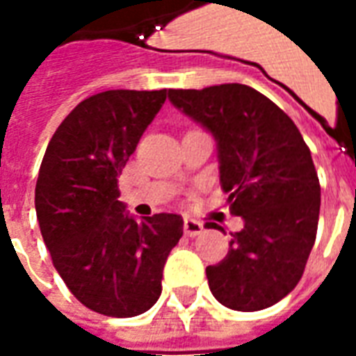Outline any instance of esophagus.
<instances>
[{
	"instance_id": "1",
	"label": "esophagus",
	"mask_w": 356,
	"mask_h": 356,
	"mask_svg": "<svg viewBox=\"0 0 356 356\" xmlns=\"http://www.w3.org/2000/svg\"><path fill=\"white\" fill-rule=\"evenodd\" d=\"M183 231H185L186 236L194 238V236H198V234L204 232V223L196 221V219H191V217H186L185 225H183Z\"/></svg>"
}]
</instances>
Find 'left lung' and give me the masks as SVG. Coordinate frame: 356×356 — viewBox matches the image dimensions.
<instances>
[{"instance_id":"8db88e82","label":"left lung","mask_w":356,"mask_h":356,"mask_svg":"<svg viewBox=\"0 0 356 356\" xmlns=\"http://www.w3.org/2000/svg\"><path fill=\"white\" fill-rule=\"evenodd\" d=\"M168 95L216 137L221 188L232 216L244 219L223 261L206 268L209 290L234 311L275 305L298 286L316 238L321 183L311 150L291 118L254 88L223 83Z\"/></svg>"}]
</instances>
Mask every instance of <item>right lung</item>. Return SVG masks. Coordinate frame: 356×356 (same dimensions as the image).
I'll list each match as a JSON object with an SVG mask.
<instances>
[{"label":"right lung","instance_id":"obj_1","mask_svg":"<svg viewBox=\"0 0 356 356\" xmlns=\"http://www.w3.org/2000/svg\"><path fill=\"white\" fill-rule=\"evenodd\" d=\"M168 97L110 89L86 101L51 137L35 183V213L53 265L81 305L114 318L145 313L162 293L165 259L183 217L137 223L120 198L118 175Z\"/></svg>","mask_w":356,"mask_h":356}]
</instances>
